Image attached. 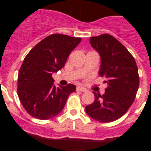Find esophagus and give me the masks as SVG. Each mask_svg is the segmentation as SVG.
Segmentation results:
<instances>
[{
	"instance_id": "34e87169",
	"label": "esophagus",
	"mask_w": 151,
	"mask_h": 151,
	"mask_svg": "<svg viewBox=\"0 0 151 151\" xmlns=\"http://www.w3.org/2000/svg\"><path fill=\"white\" fill-rule=\"evenodd\" d=\"M77 91H82V92H86L87 91V89L85 88L84 87H82V86H78L76 88Z\"/></svg>"
}]
</instances>
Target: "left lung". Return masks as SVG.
Wrapping results in <instances>:
<instances>
[{"label": "left lung", "mask_w": 151, "mask_h": 151, "mask_svg": "<svg viewBox=\"0 0 151 151\" xmlns=\"http://www.w3.org/2000/svg\"><path fill=\"white\" fill-rule=\"evenodd\" d=\"M90 43L101 56L100 76L107 84L103 95L93 92L95 100L85 107L88 115L101 122L115 121L133 104L139 86L138 69L134 57L110 35L91 37Z\"/></svg>", "instance_id": "obj_1"}]
</instances>
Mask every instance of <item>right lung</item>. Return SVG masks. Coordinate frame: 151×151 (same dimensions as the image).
Masks as SVG:
<instances>
[{"mask_svg":"<svg viewBox=\"0 0 151 151\" xmlns=\"http://www.w3.org/2000/svg\"><path fill=\"white\" fill-rule=\"evenodd\" d=\"M82 38L53 34L44 38L25 57L18 75L19 98L29 115L49 119L58 115L76 87L73 84L56 87L52 74L64 66L72 50Z\"/></svg>","mask_w":151,"mask_h":151,"instance_id":"add662e5","label":"right lung"}]
</instances>
